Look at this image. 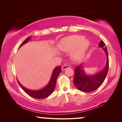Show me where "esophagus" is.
<instances>
[{
    "label": "esophagus",
    "mask_w": 122,
    "mask_h": 122,
    "mask_svg": "<svg viewBox=\"0 0 122 122\" xmlns=\"http://www.w3.org/2000/svg\"><path fill=\"white\" fill-rule=\"evenodd\" d=\"M71 66L70 65H68V64H66L64 65V66H63L62 67H61V69L63 70V71H64V70H66V69H67V68H70Z\"/></svg>",
    "instance_id": "obj_1"
}]
</instances>
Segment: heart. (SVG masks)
<instances>
[{
  "instance_id": "1",
  "label": "heart",
  "mask_w": 122,
  "mask_h": 122,
  "mask_svg": "<svg viewBox=\"0 0 122 122\" xmlns=\"http://www.w3.org/2000/svg\"><path fill=\"white\" fill-rule=\"evenodd\" d=\"M89 41L83 36L74 35L63 38L59 41L58 46L61 51H72L71 56L75 60H79L83 57L89 46Z\"/></svg>"
}]
</instances>
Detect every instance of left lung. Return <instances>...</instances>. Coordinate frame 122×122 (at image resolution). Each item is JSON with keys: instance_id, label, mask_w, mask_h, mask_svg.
<instances>
[{"instance_id": "left-lung-1", "label": "left lung", "mask_w": 122, "mask_h": 122, "mask_svg": "<svg viewBox=\"0 0 122 122\" xmlns=\"http://www.w3.org/2000/svg\"><path fill=\"white\" fill-rule=\"evenodd\" d=\"M99 47L102 48L107 56L106 65L104 69L100 72L94 75L88 76L84 72L82 64L76 66L75 69L74 84L79 91L83 92H91L97 89L102 84L107 75L109 69V59L107 48L102 40L98 44Z\"/></svg>"}]
</instances>
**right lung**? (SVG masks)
Here are the masks:
<instances>
[{
  "mask_svg": "<svg viewBox=\"0 0 122 122\" xmlns=\"http://www.w3.org/2000/svg\"><path fill=\"white\" fill-rule=\"evenodd\" d=\"M30 36L28 37L23 42L21 43L20 46H19V48L20 47L28 42L30 39ZM61 72V67L60 66H58L56 68H54L53 70L52 75H51V80H50L49 83H48L47 86L44 88L42 89L38 90V91H33V90H30L28 89L27 88H25L24 86H23L20 84V83L19 82V81H18V84H19V86H21V88L24 90V91L25 92L26 94H28L29 96H31V97L36 98V99H43V98H45L49 97L51 93H53V92L54 91L55 86H56V79H57L58 76H59L60 73Z\"/></svg>",
  "mask_w": 122,
  "mask_h": 122,
  "instance_id": "obj_1",
  "label": "right lung"
}]
</instances>
